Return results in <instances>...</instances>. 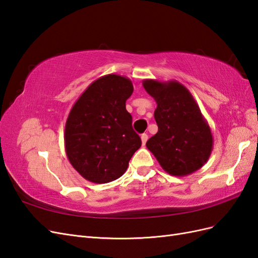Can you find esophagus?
I'll list each match as a JSON object with an SVG mask.
<instances>
[{
	"label": "esophagus",
	"instance_id": "1",
	"mask_svg": "<svg viewBox=\"0 0 258 258\" xmlns=\"http://www.w3.org/2000/svg\"><path fill=\"white\" fill-rule=\"evenodd\" d=\"M147 139H148V136H147L146 134H143V135H141V141H142V145H145V143H146V141H147Z\"/></svg>",
	"mask_w": 258,
	"mask_h": 258
}]
</instances>
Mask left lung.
Segmentation results:
<instances>
[{"mask_svg":"<svg viewBox=\"0 0 258 258\" xmlns=\"http://www.w3.org/2000/svg\"><path fill=\"white\" fill-rule=\"evenodd\" d=\"M142 84L157 103L154 117L158 131L146 147L170 175L196 172L212 153L213 136L192 95L177 81L144 80Z\"/></svg>","mask_w":258,"mask_h":258,"instance_id":"1","label":"left lung"}]
</instances>
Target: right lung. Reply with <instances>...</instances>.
<instances>
[{
    "label": "right lung",
    "instance_id": "right-lung-1",
    "mask_svg": "<svg viewBox=\"0 0 258 258\" xmlns=\"http://www.w3.org/2000/svg\"><path fill=\"white\" fill-rule=\"evenodd\" d=\"M132 92L128 77L107 74L92 82L70 111L66 153L72 167L89 182L105 184L120 177L141 147L126 110Z\"/></svg>",
    "mask_w": 258,
    "mask_h": 258
}]
</instances>
